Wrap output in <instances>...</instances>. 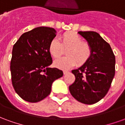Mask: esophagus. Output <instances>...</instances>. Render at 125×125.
I'll return each instance as SVG.
<instances>
[{"label": "esophagus", "instance_id": "1", "mask_svg": "<svg viewBox=\"0 0 125 125\" xmlns=\"http://www.w3.org/2000/svg\"><path fill=\"white\" fill-rule=\"evenodd\" d=\"M68 72H68V71H67V70H64V71H63V74H66V73H68Z\"/></svg>", "mask_w": 125, "mask_h": 125}]
</instances>
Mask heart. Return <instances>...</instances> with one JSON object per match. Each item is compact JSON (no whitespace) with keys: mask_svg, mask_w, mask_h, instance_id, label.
Listing matches in <instances>:
<instances>
[{"mask_svg":"<svg viewBox=\"0 0 125 125\" xmlns=\"http://www.w3.org/2000/svg\"><path fill=\"white\" fill-rule=\"evenodd\" d=\"M67 57L55 60V67L68 70L78 63V65H84L90 60L92 54V47L86 41H82V38L77 33L66 32L61 36V43L56 38L51 40L48 47L50 54L55 58H58L67 49Z\"/></svg>","mask_w":125,"mask_h":125,"instance_id":"obj_1","label":"heart"}]
</instances>
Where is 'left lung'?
I'll use <instances>...</instances> for the list:
<instances>
[{"mask_svg":"<svg viewBox=\"0 0 125 125\" xmlns=\"http://www.w3.org/2000/svg\"><path fill=\"white\" fill-rule=\"evenodd\" d=\"M91 45L92 54L86 63L72 71L76 80L69 86L72 96L79 102L92 104L108 92L115 74V56L110 45L94 31H79Z\"/></svg>","mask_w":125,"mask_h":125,"instance_id":"8db88e82","label":"left lung"}]
</instances>
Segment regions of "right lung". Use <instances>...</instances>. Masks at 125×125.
Returning a JSON list of instances; mask_svg holds the SVG:
<instances>
[{"label":"right lung","mask_w":125,"mask_h":125,"mask_svg":"<svg viewBox=\"0 0 125 125\" xmlns=\"http://www.w3.org/2000/svg\"><path fill=\"white\" fill-rule=\"evenodd\" d=\"M55 36L54 29L39 27L23 33L13 45L10 66L12 84L25 101L44 99L50 94L52 83L63 76L62 70L48 67L52 63L48 47Z\"/></svg>","instance_id":"add662e5"}]
</instances>
